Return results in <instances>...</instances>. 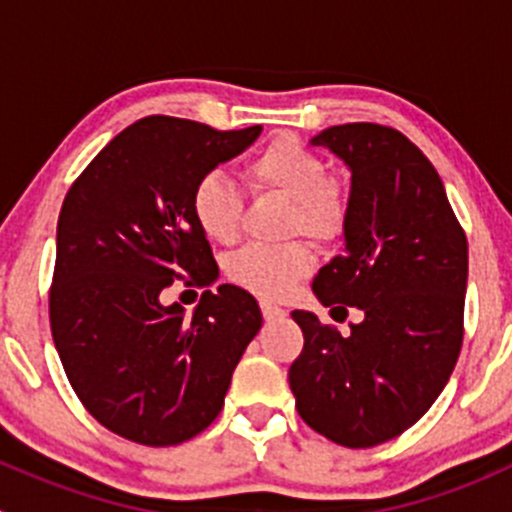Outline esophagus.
Returning a JSON list of instances; mask_svg holds the SVG:
<instances>
[{
  "instance_id": "1",
  "label": "esophagus",
  "mask_w": 512,
  "mask_h": 512,
  "mask_svg": "<svg viewBox=\"0 0 512 512\" xmlns=\"http://www.w3.org/2000/svg\"><path fill=\"white\" fill-rule=\"evenodd\" d=\"M260 307H262V314H265V319H282V317H287V309L280 307V304L270 302V299H262Z\"/></svg>"
}]
</instances>
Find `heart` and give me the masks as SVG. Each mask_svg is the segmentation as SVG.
Masks as SVG:
<instances>
[{
	"label": "heart",
	"instance_id": "1",
	"mask_svg": "<svg viewBox=\"0 0 512 512\" xmlns=\"http://www.w3.org/2000/svg\"><path fill=\"white\" fill-rule=\"evenodd\" d=\"M250 185L260 193H275L289 200L287 235L334 240L347 223V198L334 180H327V165L294 136L267 143L245 165ZM193 218L215 242H232L242 225V195L223 173H208L193 190ZM312 267V255L302 242L287 245H247L230 257L227 275L232 282L260 297H285Z\"/></svg>",
	"mask_w": 512,
	"mask_h": 512
}]
</instances>
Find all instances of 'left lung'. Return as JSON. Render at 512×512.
<instances>
[{"label":"left lung","instance_id":"obj_1","mask_svg":"<svg viewBox=\"0 0 512 512\" xmlns=\"http://www.w3.org/2000/svg\"><path fill=\"white\" fill-rule=\"evenodd\" d=\"M352 173L344 252L314 277L324 307L361 309L342 337L294 309L304 349L289 366L302 421L371 448L431 409L461 354L468 240L431 160L394 128L332 126L312 138ZM345 307L342 308L341 304Z\"/></svg>","mask_w":512,"mask_h":512}]
</instances>
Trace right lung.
I'll list each match as a JSON object with an SVG mask.
<instances>
[{"label": "right lung", "instance_id": "add662e5", "mask_svg": "<svg viewBox=\"0 0 512 512\" xmlns=\"http://www.w3.org/2000/svg\"><path fill=\"white\" fill-rule=\"evenodd\" d=\"M260 133L262 126L215 131L188 118H141L66 193L51 334L81 404L128 441L175 446L205 431L260 332V304L235 285L203 292L190 314L160 299L180 275L193 287L218 280L193 218V190Z\"/></svg>", "mask_w": 512, "mask_h": 512}]
</instances>
